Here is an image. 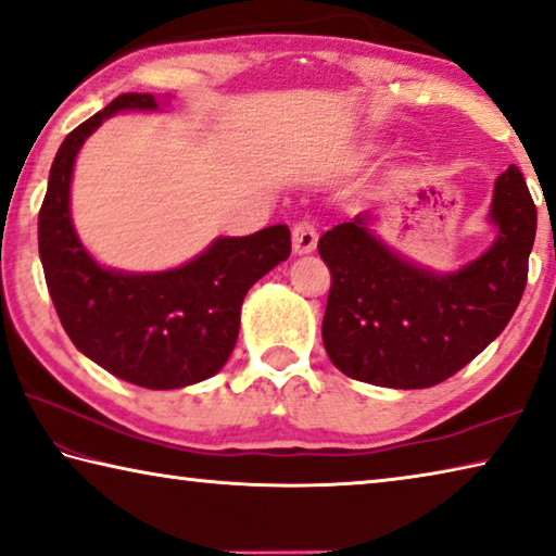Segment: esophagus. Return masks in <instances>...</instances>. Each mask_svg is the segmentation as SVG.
Segmentation results:
<instances>
[{
    "label": "esophagus",
    "instance_id": "34e87169",
    "mask_svg": "<svg viewBox=\"0 0 556 556\" xmlns=\"http://www.w3.org/2000/svg\"><path fill=\"white\" fill-rule=\"evenodd\" d=\"M317 245V231L311 222H298L293 226V251L298 256H303V253H313Z\"/></svg>",
    "mask_w": 556,
    "mask_h": 556
}]
</instances>
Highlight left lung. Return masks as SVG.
Masks as SVG:
<instances>
[{
	"instance_id": "left-lung-1",
	"label": "left lung",
	"mask_w": 556,
	"mask_h": 556,
	"mask_svg": "<svg viewBox=\"0 0 556 556\" xmlns=\"http://www.w3.org/2000/svg\"><path fill=\"white\" fill-rule=\"evenodd\" d=\"M367 222L354 216L317 241L332 276L323 317L327 357L342 375L367 384H441L476 359L520 305L536 231V206L522 172L509 165L495 179V241L453 273L402 258Z\"/></svg>"
}]
</instances>
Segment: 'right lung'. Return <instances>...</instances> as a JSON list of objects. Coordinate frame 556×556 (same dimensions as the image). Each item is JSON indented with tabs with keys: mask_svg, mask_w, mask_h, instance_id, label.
Wrapping results in <instances>:
<instances>
[{
	"mask_svg": "<svg viewBox=\"0 0 556 556\" xmlns=\"http://www.w3.org/2000/svg\"><path fill=\"white\" fill-rule=\"evenodd\" d=\"M152 93H123L66 135L39 212V256L63 330L88 359L130 384L179 389L214 377L233 352L249 288L290 256L286 224L222 236L185 266L103 268L71 222L73 162L90 132L121 111H157Z\"/></svg>",
	"mask_w": 556,
	"mask_h": 556,
	"instance_id": "right-lung-1",
	"label": "right lung"
}]
</instances>
